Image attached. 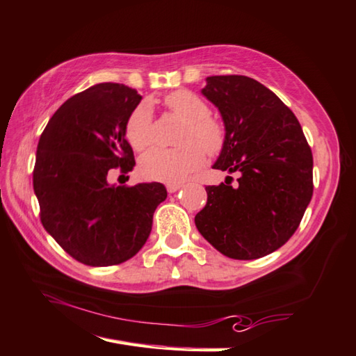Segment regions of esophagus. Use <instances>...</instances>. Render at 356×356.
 I'll return each instance as SVG.
<instances>
[{"mask_svg":"<svg viewBox=\"0 0 356 356\" xmlns=\"http://www.w3.org/2000/svg\"><path fill=\"white\" fill-rule=\"evenodd\" d=\"M182 188V184H168L166 185V190L168 193H176L177 190Z\"/></svg>","mask_w":356,"mask_h":356,"instance_id":"1","label":"esophagus"}]
</instances>
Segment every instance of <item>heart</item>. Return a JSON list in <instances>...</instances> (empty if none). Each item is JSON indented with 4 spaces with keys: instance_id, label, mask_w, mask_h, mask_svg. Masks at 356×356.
<instances>
[{
    "instance_id": "heart-1",
    "label": "heart",
    "mask_w": 356,
    "mask_h": 356,
    "mask_svg": "<svg viewBox=\"0 0 356 356\" xmlns=\"http://www.w3.org/2000/svg\"><path fill=\"white\" fill-rule=\"evenodd\" d=\"M165 106L174 116L185 121L179 137V149H152L140 160L138 171L147 180L180 182L197 171L205 161V152L216 156L225 143V129L210 116V107L197 95L177 90L165 98ZM126 138L134 149L145 151L154 143V120L149 102H141L129 115Z\"/></svg>"
}]
</instances>
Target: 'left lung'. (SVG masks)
I'll use <instances>...</instances> for the list:
<instances>
[{
	"instance_id": "8db88e82",
	"label": "left lung",
	"mask_w": 356,
	"mask_h": 356,
	"mask_svg": "<svg viewBox=\"0 0 356 356\" xmlns=\"http://www.w3.org/2000/svg\"><path fill=\"white\" fill-rule=\"evenodd\" d=\"M202 95L225 127L213 168L241 176L236 186L227 180L205 186L196 227L225 257L255 260L282 248L299 227L313 196V154L296 115L252 77L210 76Z\"/></svg>"
}]
</instances>
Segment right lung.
Instances as JSON below:
<instances>
[{
  "label": "right lung",
  "instance_id": "right-lung-1",
  "mask_svg": "<svg viewBox=\"0 0 356 356\" xmlns=\"http://www.w3.org/2000/svg\"><path fill=\"white\" fill-rule=\"evenodd\" d=\"M140 101L122 83H96L63 102L38 141L32 182L42 224L87 266H113L137 254L168 195L159 182H107L112 170L135 166L126 122Z\"/></svg>",
  "mask_w": 356,
  "mask_h": 356
}]
</instances>
